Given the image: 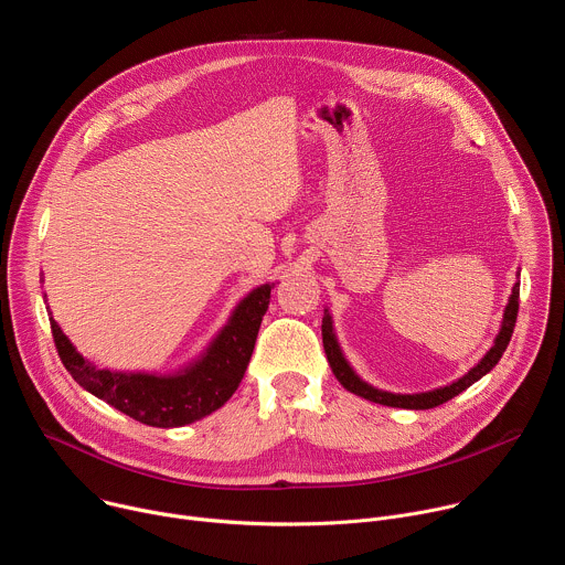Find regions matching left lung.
Here are the masks:
<instances>
[{"label":"left lung","mask_w":565,"mask_h":565,"mask_svg":"<svg viewBox=\"0 0 565 565\" xmlns=\"http://www.w3.org/2000/svg\"><path fill=\"white\" fill-rule=\"evenodd\" d=\"M516 312H519V281L512 286V295L508 299V306H505V312H503V321H501V331L494 340V347L480 358V362L476 366H471L462 377H458L456 382L447 384V386H440V388H434V391H425V393H391V391H382V388H375L371 386L369 382H364L355 371L353 366L349 364V360L344 358L342 349H340V342H338V335H335V329H333V317L329 312V308H324V317H321V340H324V351H327V358H329V364L335 373V377L340 380V384L364 397V399H371L375 402V405H384V407H397V409H434L438 405H443V402L456 397L458 393H462L465 388H469L473 382H478L482 375H488L497 364L499 360L503 358L508 344H510V338L514 333V324H516Z\"/></svg>","instance_id":"obj_1"}]
</instances>
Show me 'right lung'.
Returning <instances> with one entry per match:
<instances>
[{
	"mask_svg": "<svg viewBox=\"0 0 565 565\" xmlns=\"http://www.w3.org/2000/svg\"><path fill=\"white\" fill-rule=\"evenodd\" d=\"M273 286L262 284L250 290L207 349L188 366L166 375L98 369L75 351L57 321L49 319L57 355L79 386L142 425L170 429L210 416L232 397L253 358Z\"/></svg>",
	"mask_w": 565,
	"mask_h": 565,
	"instance_id": "1",
	"label": "right lung"
}]
</instances>
